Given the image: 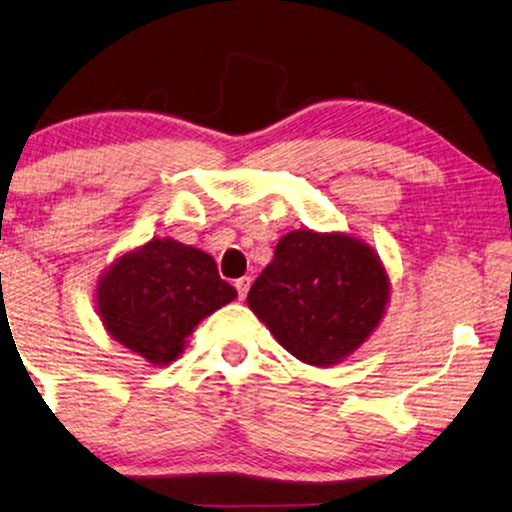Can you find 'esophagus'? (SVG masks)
<instances>
[{
	"label": "esophagus",
	"mask_w": 512,
	"mask_h": 512,
	"mask_svg": "<svg viewBox=\"0 0 512 512\" xmlns=\"http://www.w3.org/2000/svg\"><path fill=\"white\" fill-rule=\"evenodd\" d=\"M236 285V292H238V299H245V295H248V290H250V278L248 276H243V278H238V281L234 283Z\"/></svg>",
	"instance_id": "1"
}]
</instances>
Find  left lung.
<instances>
[{
    "instance_id": "obj_1",
    "label": "left lung",
    "mask_w": 512,
    "mask_h": 512,
    "mask_svg": "<svg viewBox=\"0 0 512 512\" xmlns=\"http://www.w3.org/2000/svg\"><path fill=\"white\" fill-rule=\"evenodd\" d=\"M386 302L388 276L370 245L311 229L285 234L248 292V306L278 344L316 367L351 356Z\"/></svg>"
}]
</instances>
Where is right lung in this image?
Listing matches in <instances>:
<instances>
[{"label":"right lung","instance_id":"obj_1","mask_svg":"<svg viewBox=\"0 0 512 512\" xmlns=\"http://www.w3.org/2000/svg\"><path fill=\"white\" fill-rule=\"evenodd\" d=\"M236 290L217 274L208 252L173 238H152L102 274L98 313L105 330L152 365H168L203 318Z\"/></svg>","mask_w":512,"mask_h":512}]
</instances>
